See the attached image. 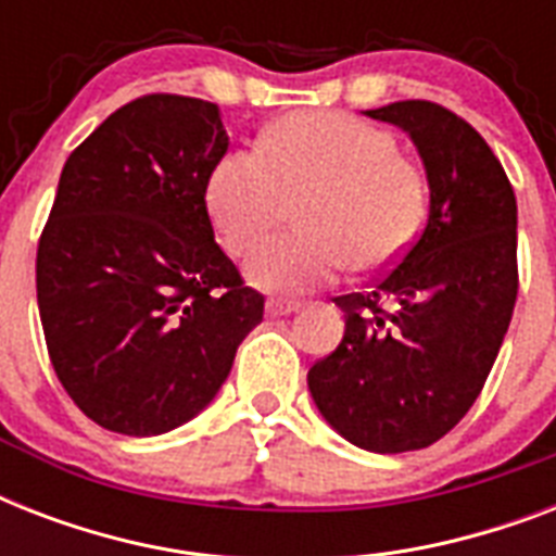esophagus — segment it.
<instances>
[{"label": "esophagus", "instance_id": "34e87169", "mask_svg": "<svg viewBox=\"0 0 556 556\" xmlns=\"http://www.w3.org/2000/svg\"><path fill=\"white\" fill-rule=\"evenodd\" d=\"M296 308H300V303H294V300H268V305H265L268 317H288Z\"/></svg>", "mask_w": 556, "mask_h": 556}]
</instances>
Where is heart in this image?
Masks as SVG:
<instances>
[{"label":"heart","instance_id":"1","mask_svg":"<svg viewBox=\"0 0 556 556\" xmlns=\"http://www.w3.org/2000/svg\"><path fill=\"white\" fill-rule=\"evenodd\" d=\"M300 201L303 233L279 236L248 260L256 288L296 294L326 286L355 265L380 270L409 248L427 187L395 138L343 112H296L236 147L207 181V210L222 242L248 253Z\"/></svg>","mask_w":556,"mask_h":556}]
</instances>
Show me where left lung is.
Wrapping results in <instances>:
<instances>
[{"label":"left lung","mask_w":556,"mask_h":556,"mask_svg":"<svg viewBox=\"0 0 556 556\" xmlns=\"http://www.w3.org/2000/svg\"><path fill=\"white\" fill-rule=\"evenodd\" d=\"M421 155L430 216L364 294L334 296L340 346L308 369L323 418L371 453L430 447L482 392L517 303V199L473 126L430 100L366 112Z\"/></svg>","instance_id":"left-lung-1"}]
</instances>
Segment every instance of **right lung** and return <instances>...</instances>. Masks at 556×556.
Returning a JSON list of instances; mask_svg holds the SVG:
<instances>
[{
	"label": "right lung",
	"mask_w": 556,
	"mask_h": 556,
	"mask_svg": "<svg viewBox=\"0 0 556 556\" xmlns=\"http://www.w3.org/2000/svg\"><path fill=\"white\" fill-rule=\"evenodd\" d=\"M216 103L147 94L68 155L37 248L56 378L91 421L161 435L216 397L265 296L213 239L207 181L227 152Z\"/></svg>",
	"instance_id": "obj_1"
}]
</instances>
